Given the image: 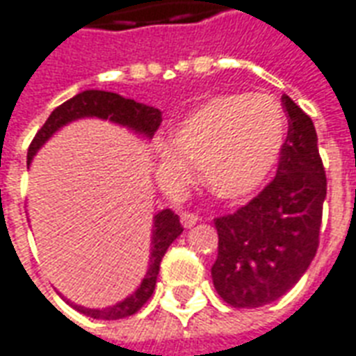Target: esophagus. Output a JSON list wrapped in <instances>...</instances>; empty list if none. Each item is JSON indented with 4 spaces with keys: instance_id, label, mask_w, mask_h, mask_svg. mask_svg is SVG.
Here are the masks:
<instances>
[{
    "instance_id": "esophagus-1",
    "label": "esophagus",
    "mask_w": 356,
    "mask_h": 356,
    "mask_svg": "<svg viewBox=\"0 0 356 356\" xmlns=\"http://www.w3.org/2000/svg\"><path fill=\"white\" fill-rule=\"evenodd\" d=\"M196 222H198V215H194V213H183L181 215V225L185 228H192Z\"/></svg>"
}]
</instances>
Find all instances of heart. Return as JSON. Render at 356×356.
Returning a JSON list of instances; mask_svg holds the SVG:
<instances>
[{
	"label": "heart",
	"instance_id": "b5f03b06",
	"mask_svg": "<svg viewBox=\"0 0 356 356\" xmlns=\"http://www.w3.org/2000/svg\"><path fill=\"white\" fill-rule=\"evenodd\" d=\"M286 139L281 105L264 94H226L192 109L173 131L171 143H156L160 173L183 179L198 162L202 185L225 202L259 192L277 165Z\"/></svg>",
	"mask_w": 356,
	"mask_h": 356
}]
</instances>
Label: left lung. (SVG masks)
Returning <instances> with one entry per match:
<instances>
[{"label":"left lung","instance_id":"left-lung-1","mask_svg":"<svg viewBox=\"0 0 356 356\" xmlns=\"http://www.w3.org/2000/svg\"><path fill=\"white\" fill-rule=\"evenodd\" d=\"M281 102L291 122L277 175L245 207L215 218L213 285L234 307H260L281 298L298 283L318 247L326 175L317 131L286 94Z\"/></svg>","mask_w":356,"mask_h":356}]
</instances>
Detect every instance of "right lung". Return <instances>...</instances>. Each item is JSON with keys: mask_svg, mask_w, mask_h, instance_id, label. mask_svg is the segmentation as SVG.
<instances>
[{"mask_svg": "<svg viewBox=\"0 0 356 356\" xmlns=\"http://www.w3.org/2000/svg\"><path fill=\"white\" fill-rule=\"evenodd\" d=\"M81 118H102L109 120L113 124L128 128L134 134H138L143 139H152L154 131L162 122V113L149 107L145 104H138L134 99L122 97L115 92L105 90H84L64 104L56 107L51 113V117L47 118V122L41 126V130L35 134V138L31 141L28 149V164L33 156L38 154L39 149L43 147L49 139L56 134L60 128L81 120ZM183 234V226L179 222V217L171 209H162L152 217V236H151V254H149V268L145 273L143 281L139 283L136 291L130 296H126L122 302L115 305L104 307V309H90L84 305L67 304L75 307L79 313H83L86 317L102 318V321H117L124 318L139 312L145 305V302L151 298L154 286H156V277L160 272V262L164 259L165 251L175 239Z\"/></svg>", "mask_w": 356, "mask_h": 356, "instance_id": "add662e5", "label": "right lung"}]
</instances>
